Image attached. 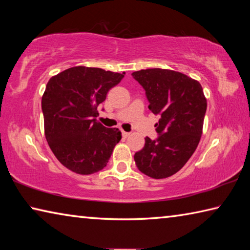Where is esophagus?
<instances>
[{"label":"esophagus","mask_w":250,"mask_h":250,"mask_svg":"<svg viewBox=\"0 0 250 250\" xmlns=\"http://www.w3.org/2000/svg\"><path fill=\"white\" fill-rule=\"evenodd\" d=\"M122 135H124L125 138H128L130 135V132H125V131H122Z\"/></svg>","instance_id":"1"}]
</instances>
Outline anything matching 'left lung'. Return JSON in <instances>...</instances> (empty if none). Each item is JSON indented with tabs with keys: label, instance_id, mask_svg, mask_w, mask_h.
Here are the masks:
<instances>
[{
	"label": "left lung",
	"instance_id": "obj_1",
	"mask_svg": "<svg viewBox=\"0 0 250 250\" xmlns=\"http://www.w3.org/2000/svg\"><path fill=\"white\" fill-rule=\"evenodd\" d=\"M132 77L146 90L149 109L161 117L155 124L159 137L146 138L143 149L134 154L135 166L152 179H166L179 172L196 150L206 98L197 80L179 71L142 69Z\"/></svg>",
	"mask_w": 250,
	"mask_h": 250
}]
</instances>
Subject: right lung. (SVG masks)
I'll return each instance as SVG.
<instances>
[{"label": "right lung", "mask_w": 250, "mask_h": 250, "mask_svg": "<svg viewBox=\"0 0 250 250\" xmlns=\"http://www.w3.org/2000/svg\"><path fill=\"white\" fill-rule=\"evenodd\" d=\"M125 75L77 66L46 84L42 97L45 137L57 160L70 171L88 175L107 166L121 132L97 121V108Z\"/></svg>", "instance_id": "1"}]
</instances>
